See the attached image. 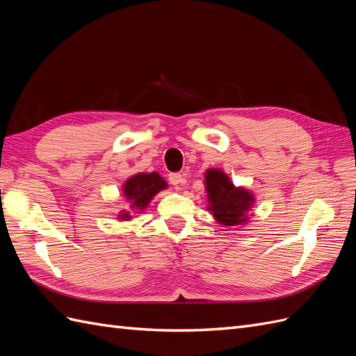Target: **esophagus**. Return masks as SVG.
Segmentation results:
<instances>
[{"mask_svg": "<svg viewBox=\"0 0 356 356\" xmlns=\"http://www.w3.org/2000/svg\"><path fill=\"white\" fill-rule=\"evenodd\" d=\"M168 179H170V184L175 186L176 191H181V189H184L185 184H186L185 177L181 176V175H179V172H175V175H170Z\"/></svg>", "mask_w": 356, "mask_h": 356, "instance_id": "esophagus-1", "label": "esophagus"}]
</instances>
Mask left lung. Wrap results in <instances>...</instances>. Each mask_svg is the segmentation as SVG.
Returning <instances> with one entry per match:
<instances>
[{
    "label": "left lung",
    "mask_w": 356,
    "mask_h": 356,
    "mask_svg": "<svg viewBox=\"0 0 356 356\" xmlns=\"http://www.w3.org/2000/svg\"><path fill=\"white\" fill-rule=\"evenodd\" d=\"M207 211L224 227H242L251 222L256 195L245 186H236L221 168H207L204 172Z\"/></svg>",
    "instance_id": "obj_1"
}]
</instances>
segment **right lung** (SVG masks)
<instances>
[{
    "mask_svg": "<svg viewBox=\"0 0 356 356\" xmlns=\"http://www.w3.org/2000/svg\"><path fill=\"white\" fill-rule=\"evenodd\" d=\"M167 188V180L156 171L136 172V175L126 179L122 185V197L123 202L129 207L118 212L117 221H131L134 215L143 213L152 203V200Z\"/></svg>",
    "mask_w": 356,
    "mask_h": 356,
    "instance_id": "right-lung-1",
    "label": "right lung"
}]
</instances>
